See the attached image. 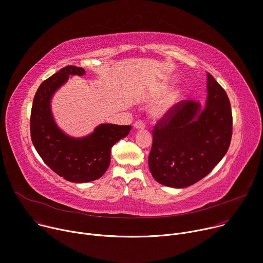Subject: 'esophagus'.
<instances>
[{
	"instance_id": "esophagus-1",
	"label": "esophagus",
	"mask_w": 263,
	"mask_h": 263,
	"mask_svg": "<svg viewBox=\"0 0 263 263\" xmlns=\"http://www.w3.org/2000/svg\"><path fill=\"white\" fill-rule=\"evenodd\" d=\"M145 127V124L142 121H136L134 123V128L135 129H143Z\"/></svg>"
}]
</instances>
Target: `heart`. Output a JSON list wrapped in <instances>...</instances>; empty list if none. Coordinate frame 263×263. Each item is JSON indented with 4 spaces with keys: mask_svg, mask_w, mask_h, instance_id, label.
<instances>
[{
    "mask_svg": "<svg viewBox=\"0 0 263 263\" xmlns=\"http://www.w3.org/2000/svg\"><path fill=\"white\" fill-rule=\"evenodd\" d=\"M169 90L168 84H162L160 85L158 89L153 93L152 97L154 99H157L164 95L167 91ZM180 99V94L178 92H173L171 93L165 100H163L161 103H159L154 109L153 114L156 117L157 119H165L172 112L173 108L176 107Z\"/></svg>",
    "mask_w": 263,
    "mask_h": 263,
    "instance_id": "1",
    "label": "heart"
}]
</instances>
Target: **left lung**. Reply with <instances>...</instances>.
Returning a JSON list of instances; mask_svg holds the SVG:
<instances>
[{
  "label": "left lung",
  "mask_w": 263,
  "mask_h": 263,
  "mask_svg": "<svg viewBox=\"0 0 263 263\" xmlns=\"http://www.w3.org/2000/svg\"><path fill=\"white\" fill-rule=\"evenodd\" d=\"M207 100H187L154 129L148 166L154 179L167 187L186 188L205 178L227 154L232 137V111L227 93L207 73Z\"/></svg>",
  "instance_id": "1"
}]
</instances>
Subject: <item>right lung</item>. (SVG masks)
<instances>
[{
  "label": "right lung",
  "mask_w": 263,
  "mask_h": 263,
  "mask_svg": "<svg viewBox=\"0 0 263 263\" xmlns=\"http://www.w3.org/2000/svg\"><path fill=\"white\" fill-rule=\"evenodd\" d=\"M84 69L68 66L49 77L39 87L33 99L31 140L43 161L60 177L73 183H87L101 178L110 163V151L125 138L130 125L99 124L90 135L75 138L58 127L51 100L70 76H82Z\"/></svg>",
  "instance_id": "right-lung-1"
}]
</instances>
